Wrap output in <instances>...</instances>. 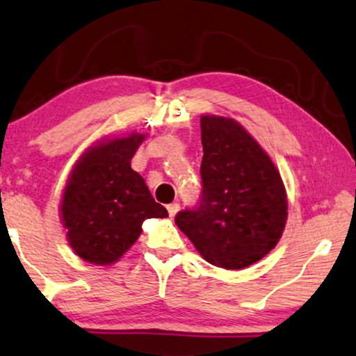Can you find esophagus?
I'll return each instance as SVG.
<instances>
[{
    "instance_id": "34e87169",
    "label": "esophagus",
    "mask_w": 356,
    "mask_h": 356,
    "mask_svg": "<svg viewBox=\"0 0 356 356\" xmlns=\"http://www.w3.org/2000/svg\"><path fill=\"white\" fill-rule=\"evenodd\" d=\"M167 209H168V216L170 218H175V214L178 213V209H179V203H170V205H167Z\"/></svg>"
}]
</instances>
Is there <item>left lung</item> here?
I'll list each match as a JSON object with an SVG mask.
<instances>
[{
  "label": "left lung",
  "mask_w": 356,
  "mask_h": 356,
  "mask_svg": "<svg viewBox=\"0 0 356 356\" xmlns=\"http://www.w3.org/2000/svg\"><path fill=\"white\" fill-rule=\"evenodd\" d=\"M200 127L202 197L175 222L208 264L243 270L281 240L287 194L271 157L240 123L203 115Z\"/></svg>",
  "instance_id": "obj_1"
}]
</instances>
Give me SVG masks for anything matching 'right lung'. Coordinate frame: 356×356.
I'll return each instance as SVG.
<instances>
[{"label":"right lung","instance_id":"obj_1","mask_svg":"<svg viewBox=\"0 0 356 356\" xmlns=\"http://www.w3.org/2000/svg\"><path fill=\"white\" fill-rule=\"evenodd\" d=\"M143 134L104 138L80 157L61 200V222L74 252L95 265H110L142 233L145 219L167 218L145 179L131 168Z\"/></svg>","mask_w":356,"mask_h":356}]
</instances>
